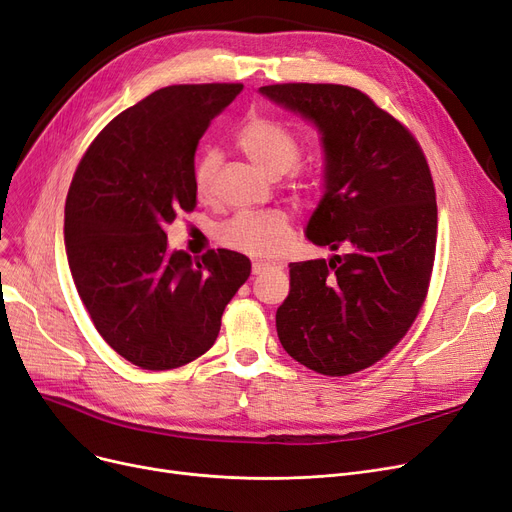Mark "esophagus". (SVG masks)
I'll return each instance as SVG.
<instances>
[{
    "label": "esophagus",
    "mask_w": 512,
    "mask_h": 512,
    "mask_svg": "<svg viewBox=\"0 0 512 512\" xmlns=\"http://www.w3.org/2000/svg\"><path fill=\"white\" fill-rule=\"evenodd\" d=\"M272 268H274V266H270V263H266V261H255V263H253V274L259 276V274L268 272V270H272Z\"/></svg>",
    "instance_id": "obj_1"
}]
</instances>
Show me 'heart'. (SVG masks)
Listing matches in <instances>:
<instances>
[{
    "instance_id": "heart-1",
    "label": "heart",
    "mask_w": 512,
    "mask_h": 512,
    "mask_svg": "<svg viewBox=\"0 0 512 512\" xmlns=\"http://www.w3.org/2000/svg\"><path fill=\"white\" fill-rule=\"evenodd\" d=\"M242 154L270 179H280L295 168L301 156L299 141L291 132L270 118H251L236 139ZM219 156L206 151L194 166V187L198 198H208L213 192ZM217 240L227 249L259 257L276 259L287 253L291 244V227L287 215L280 211L236 215L217 230Z\"/></svg>"
}]
</instances>
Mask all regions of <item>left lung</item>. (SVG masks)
I'll list each match as a JSON object with an SVG mask.
<instances>
[{
	"label": "left lung",
	"mask_w": 512,
	"mask_h": 512,
	"mask_svg": "<svg viewBox=\"0 0 512 512\" xmlns=\"http://www.w3.org/2000/svg\"><path fill=\"white\" fill-rule=\"evenodd\" d=\"M259 92L318 130L323 198L306 238L346 251L289 263L278 339L316 373L367 369L401 342L426 299L437 249L428 162L411 132L361 90L274 84Z\"/></svg>",
	"instance_id": "1"
}]
</instances>
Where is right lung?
<instances>
[{
  "label": "right lung",
  "instance_id": "right-lung-1",
  "mask_svg": "<svg viewBox=\"0 0 512 512\" xmlns=\"http://www.w3.org/2000/svg\"><path fill=\"white\" fill-rule=\"evenodd\" d=\"M242 84L166 86L113 118L75 170L65 249L75 289L105 342L128 363L166 371L215 344L251 261L217 249L170 251L166 225L194 211V156Z\"/></svg>",
  "mask_w": 512,
  "mask_h": 512
}]
</instances>
